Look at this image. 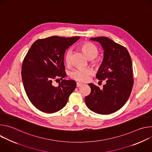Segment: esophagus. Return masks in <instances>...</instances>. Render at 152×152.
<instances>
[{"mask_svg": "<svg viewBox=\"0 0 152 152\" xmlns=\"http://www.w3.org/2000/svg\"><path fill=\"white\" fill-rule=\"evenodd\" d=\"M82 85H83V84H82V83H80V82H77V83H76L77 87H79V86H82Z\"/></svg>", "mask_w": 152, "mask_h": 152, "instance_id": "obj_1", "label": "esophagus"}]
</instances>
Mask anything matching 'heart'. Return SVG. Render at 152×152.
<instances>
[{
    "label": "heart",
    "mask_w": 152,
    "mask_h": 152,
    "mask_svg": "<svg viewBox=\"0 0 152 152\" xmlns=\"http://www.w3.org/2000/svg\"><path fill=\"white\" fill-rule=\"evenodd\" d=\"M80 49L86 56L89 59H93L97 56L99 54V50L97 48L90 42H85L81 45ZM72 55V51L71 49L67 50L66 56H65V61L67 65L71 63V58ZM93 66H97L99 65L100 62L98 59L94 60L91 62ZM94 72L91 69H76L72 70L70 73V77L72 79L77 80L79 82H86L89 79L90 76L93 74Z\"/></svg>",
    "instance_id": "1"
}]
</instances>
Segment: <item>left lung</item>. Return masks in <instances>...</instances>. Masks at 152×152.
Listing matches in <instances>:
<instances>
[{
  "mask_svg": "<svg viewBox=\"0 0 152 152\" xmlns=\"http://www.w3.org/2000/svg\"><path fill=\"white\" fill-rule=\"evenodd\" d=\"M97 41L104 50L103 62L96 75L99 80H105L102 89L88 83L90 94L85 102L89 109L106 115L121 108L131 95L134 85L132 62L127 49L107 37L90 38Z\"/></svg>",
  "mask_w": 152,
  "mask_h": 152,
  "instance_id": "1",
  "label": "left lung"
}]
</instances>
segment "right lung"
Segmentation results:
<instances>
[{
    "label": "right lung",
    "instance_id": "right-lung-1",
    "mask_svg": "<svg viewBox=\"0 0 152 152\" xmlns=\"http://www.w3.org/2000/svg\"><path fill=\"white\" fill-rule=\"evenodd\" d=\"M79 37L52 36L35 41L21 66V77L24 88L31 102L39 111L46 113L58 112L66 105L75 90L73 80L63 79L66 76L64 53ZM62 80L58 87L53 82Z\"/></svg>",
    "mask_w": 152,
    "mask_h": 152
}]
</instances>
